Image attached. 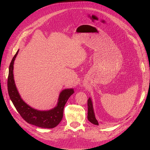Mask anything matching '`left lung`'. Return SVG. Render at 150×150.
<instances>
[{"instance_id":"left-lung-1","label":"left lung","mask_w":150,"mask_h":150,"mask_svg":"<svg viewBox=\"0 0 150 150\" xmlns=\"http://www.w3.org/2000/svg\"><path fill=\"white\" fill-rule=\"evenodd\" d=\"M88 120L94 125H99V122L95 117L92 99L89 98L88 100Z\"/></svg>"}]
</instances>
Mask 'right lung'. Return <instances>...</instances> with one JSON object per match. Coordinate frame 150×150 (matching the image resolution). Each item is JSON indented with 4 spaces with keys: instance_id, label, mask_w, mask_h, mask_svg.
<instances>
[{
    "instance_id": "obj_1",
    "label": "right lung",
    "mask_w": 150,
    "mask_h": 150,
    "mask_svg": "<svg viewBox=\"0 0 150 150\" xmlns=\"http://www.w3.org/2000/svg\"><path fill=\"white\" fill-rule=\"evenodd\" d=\"M19 51V50H18L12 58L9 66L7 80V89L9 97L18 112L26 122L42 128H53L61 121L64 106L68 99L74 93V89L68 88L62 90L59 96L57 105L49 110H38L29 106L21 98L13 79V63Z\"/></svg>"
}]
</instances>
